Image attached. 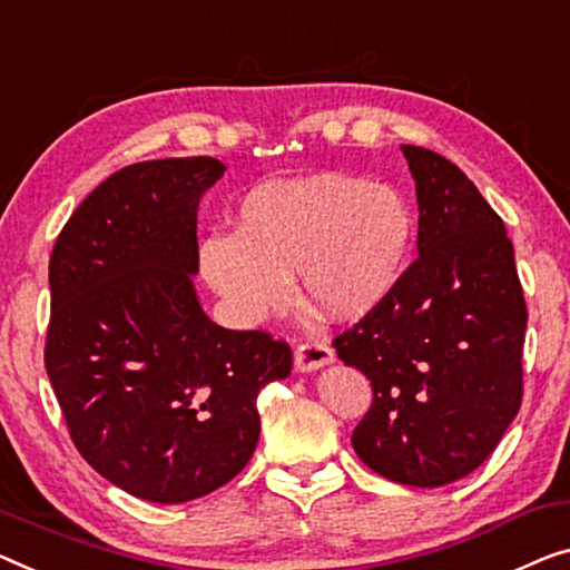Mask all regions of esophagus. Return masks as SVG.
Masks as SVG:
<instances>
[{
	"label": "esophagus",
	"mask_w": 570,
	"mask_h": 570,
	"mask_svg": "<svg viewBox=\"0 0 570 570\" xmlns=\"http://www.w3.org/2000/svg\"><path fill=\"white\" fill-rule=\"evenodd\" d=\"M333 358H335L333 347L327 345V340H320V337L304 340V343L296 345L294 351V361L299 371H317L322 366H327V363H333Z\"/></svg>",
	"instance_id": "34e87169"
}]
</instances>
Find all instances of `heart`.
Segmentation results:
<instances>
[{
    "instance_id": "obj_1",
    "label": "heart",
    "mask_w": 570,
    "mask_h": 570,
    "mask_svg": "<svg viewBox=\"0 0 570 570\" xmlns=\"http://www.w3.org/2000/svg\"><path fill=\"white\" fill-rule=\"evenodd\" d=\"M412 233L392 186L345 174L271 181L245 194L233 235L202 243L199 268L243 322L282 312L296 274L314 309L361 317L399 282Z\"/></svg>"
}]
</instances>
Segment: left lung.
<instances>
[{
	"instance_id": "1",
	"label": "left lung",
	"mask_w": 570,
	"mask_h": 570,
	"mask_svg": "<svg viewBox=\"0 0 570 570\" xmlns=\"http://www.w3.org/2000/svg\"><path fill=\"white\" fill-rule=\"evenodd\" d=\"M417 189L410 268L333 345L366 373L351 443L404 487H445L487 461L522 404L528 304L502 217L435 150L402 146Z\"/></svg>"
}]
</instances>
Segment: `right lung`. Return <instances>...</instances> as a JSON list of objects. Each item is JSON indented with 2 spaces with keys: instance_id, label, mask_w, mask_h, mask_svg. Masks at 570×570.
I'll return each instance as SVG.
<instances>
[{
  "instance_id": "right-lung-1",
  "label": "right lung",
  "mask_w": 570,
  "mask_h": 570,
  "mask_svg": "<svg viewBox=\"0 0 570 570\" xmlns=\"http://www.w3.org/2000/svg\"><path fill=\"white\" fill-rule=\"evenodd\" d=\"M217 158L142 160L79 204L50 253L46 371L68 435L127 494L181 504L225 487L261 435L256 399L292 347L202 312L199 197Z\"/></svg>"
}]
</instances>
